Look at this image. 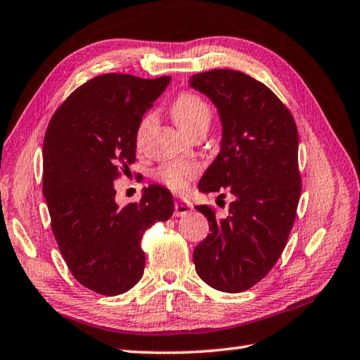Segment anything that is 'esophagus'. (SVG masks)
Instances as JSON below:
<instances>
[{"label": "esophagus", "mask_w": 360, "mask_h": 360, "mask_svg": "<svg viewBox=\"0 0 360 360\" xmlns=\"http://www.w3.org/2000/svg\"><path fill=\"white\" fill-rule=\"evenodd\" d=\"M193 209L192 202H188L186 200H178L174 202V217H182L187 215V213Z\"/></svg>", "instance_id": "obj_1"}]
</instances>
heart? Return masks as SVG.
I'll list each match as a JSON object with an SVG mask.
<instances>
[{
    "mask_svg": "<svg viewBox=\"0 0 360 360\" xmlns=\"http://www.w3.org/2000/svg\"><path fill=\"white\" fill-rule=\"evenodd\" d=\"M172 114L176 124L184 129L187 134L193 133L195 129L201 127H209L212 119L210 106L205 103L200 96L193 93H181L174 98L172 105ZM155 122L153 114H147L139 124L136 133V142L141 145L145 134ZM200 172L196 164L193 162H182V160H174V162H167L160 165L155 172L156 179L162 182L164 186L172 188L173 192H182L186 190L188 182L192 181Z\"/></svg>",
    "mask_w": 360,
    "mask_h": 360,
    "instance_id": "b5f03b06",
    "label": "heart"
}]
</instances>
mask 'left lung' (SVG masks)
<instances>
[{"label":"left lung","mask_w":360,"mask_h":360,"mask_svg":"<svg viewBox=\"0 0 360 360\" xmlns=\"http://www.w3.org/2000/svg\"><path fill=\"white\" fill-rule=\"evenodd\" d=\"M188 82L217 106L223 125L221 151L198 188H226L235 198L223 219L196 205L210 233L195 248L193 263L213 289L241 292L269 274L294 226L302 193L297 125L280 98L248 74L213 70Z\"/></svg>","instance_id":"left-lung-1"}]
</instances>
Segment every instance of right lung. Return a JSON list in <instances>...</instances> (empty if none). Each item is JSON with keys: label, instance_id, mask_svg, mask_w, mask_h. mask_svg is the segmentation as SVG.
Wrapping results in <instances>:
<instances>
[{"label": "right lung", "instance_id": "add662e5", "mask_svg": "<svg viewBox=\"0 0 360 360\" xmlns=\"http://www.w3.org/2000/svg\"><path fill=\"white\" fill-rule=\"evenodd\" d=\"M170 80L97 75L60 105L46 129L43 195L52 233L75 280L97 294H124L141 280L142 235L173 215L162 186H148L127 205L116 202L114 188L136 160L142 116Z\"/></svg>", "mask_w": 360, "mask_h": 360}]
</instances>
